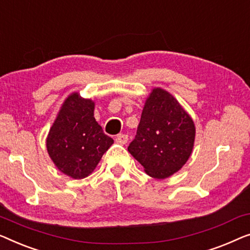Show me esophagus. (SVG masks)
<instances>
[{
  "label": "esophagus",
  "instance_id": "obj_1",
  "mask_svg": "<svg viewBox=\"0 0 250 250\" xmlns=\"http://www.w3.org/2000/svg\"><path fill=\"white\" fill-rule=\"evenodd\" d=\"M115 142L118 144H121V145H125L128 142V135H125V133H119L117 138H115Z\"/></svg>",
  "mask_w": 250,
  "mask_h": 250
}]
</instances>
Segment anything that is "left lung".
<instances>
[{
    "label": "left lung",
    "instance_id": "8db88e82",
    "mask_svg": "<svg viewBox=\"0 0 250 250\" xmlns=\"http://www.w3.org/2000/svg\"><path fill=\"white\" fill-rule=\"evenodd\" d=\"M195 125L170 93L154 88L146 100L135 139L128 150L156 179L172 175L186 164L195 142Z\"/></svg>",
    "mask_w": 250,
    "mask_h": 250
}]
</instances>
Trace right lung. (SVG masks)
Segmentation results:
<instances>
[{
  "instance_id": "right-lung-1",
  "label": "right lung",
  "mask_w": 250,
  "mask_h": 250,
  "mask_svg": "<svg viewBox=\"0 0 250 250\" xmlns=\"http://www.w3.org/2000/svg\"><path fill=\"white\" fill-rule=\"evenodd\" d=\"M94 102L73 93L66 98L48 132L46 147L56 167L73 179H83L96 167L113 139L94 118Z\"/></svg>"
}]
</instances>
